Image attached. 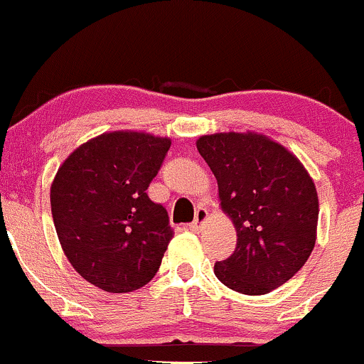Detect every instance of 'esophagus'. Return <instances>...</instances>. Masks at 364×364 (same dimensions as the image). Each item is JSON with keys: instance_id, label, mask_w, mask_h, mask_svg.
<instances>
[{"instance_id": "34e87169", "label": "esophagus", "mask_w": 364, "mask_h": 364, "mask_svg": "<svg viewBox=\"0 0 364 364\" xmlns=\"http://www.w3.org/2000/svg\"><path fill=\"white\" fill-rule=\"evenodd\" d=\"M206 220H208V210L198 208L196 210V217H194V222L189 225V228L193 230H199V229H201V225L205 224Z\"/></svg>"}]
</instances>
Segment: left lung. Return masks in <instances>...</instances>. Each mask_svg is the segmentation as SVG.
Listing matches in <instances>:
<instances>
[{
	"mask_svg": "<svg viewBox=\"0 0 364 364\" xmlns=\"http://www.w3.org/2000/svg\"><path fill=\"white\" fill-rule=\"evenodd\" d=\"M196 147L217 178L220 208L237 234L236 250L215 264V276L245 295L279 288L314 250V181L293 152L257 132L203 135Z\"/></svg>",
	"mask_w": 364,
	"mask_h": 364,
	"instance_id": "1",
	"label": "left lung"
}]
</instances>
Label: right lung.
<instances>
[{"label": "right lung", "instance_id": "add662e5", "mask_svg": "<svg viewBox=\"0 0 364 364\" xmlns=\"http://www.w3.org/2000/svg\"><path fill=\"white\" fill-rule=\"evenodd\" d=\"M171 140L116 130L65 158L50 187L58 241L74 271L109 293L134 291L158 272L173 230L147 196Z\"/></svg>", "mask_w": 364, "mask_h": 364}]
</instances>
